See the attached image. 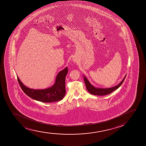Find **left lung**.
<instances>
[{
  "label": "left lung",
  "mask_w": 146,
  "mask_h": 146,
  "mask_svg": "<svg viewBox=\"0 0 146 146\" xmlns=\"http://www.w3.org/2000/svg\"><path fill=\"white\" fill-rule=\"evenodd\" d=\"M84 76V82L85 83L86 87L88 91L90 94L93 95H96V96H106L111 94V92H113V91L120 87L126 78V75L124 77L122 81L119 84H118L117 85L113 87L110 88H99L95 87L91 84L90 82H89V81L88 80L85 76Z\"/></svg>",
  "instance_id": "obj_1"
}]
</instances>
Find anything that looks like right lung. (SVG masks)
<instances>
[{
	"label": "right lung",
	"mask_w": 146,
	"mask_h": 146,
	"mask_svg": "<svg viewBox=\"0 0 146 146\" xmlns=\"http://www.w3.org/2000/svg\"><path fill=\"white\" fill-rule=\"evenodd\" d=\"M68 72V68L66 67L57 74L55 83L52 87L42 90H35L27 87L22 83L18 76L17 78L23 91L32 99L42 102H54L61 100L65 95V78Z\"/></svg>",
	"instance_id": "right-lung-1"
}]
</instances>
